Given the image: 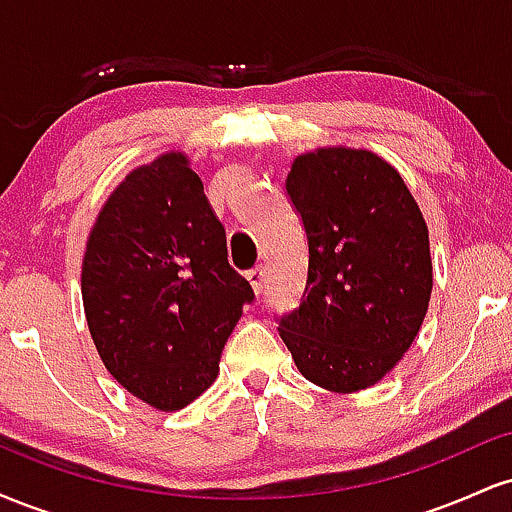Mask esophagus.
<instances>
[{
  "mask_svg": "<svg viewBox=\"0 0 512 512\" xmlns=\"http://www.w3.org/2000/svg\"><path fill=\"white\" fill-rule=\"evenodd\" d=\"M248 281H250L252 291H255L257 296H260V293L264 291V281H267V272H264V267L250 269V272H248Z\"/></svg>",
  "mask_w": 512,
  "mask_h": 512,
  "instance_id": "esophagus-1",
  "label": "esophagus"
}]
</instances>
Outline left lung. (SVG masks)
I'll return each instance as SVG.
<instances>
[{"instance_id":"8db88e82","label":"left lung","mask_w":512,"mask_h":512,"mask_svg":"<svg viewBox=\"0 0 512 512\" xmlns=\"http://www.w3.org/2000/svg\"><path fill=\"white\" fill-rule=\"evenodd\" d=\"M286 192L308 236V281L281 317V339L305 380L366 390L424 325L433 289L424 216L395 166L349 146L298 156Z\"/></svg>"}]
</instances>
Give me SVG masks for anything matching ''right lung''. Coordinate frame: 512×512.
<instances>
[{"label":"right lung","mask_w":512,"mask_h":512,"mask_svg":"<svg viewBox=\"0 0 512 512\" xmlns=\"http://www.w3.org/2000/svg\"><path fill=\"white\" fill-rule=\"evenodd\" d=\"M81 298L103 366L149 407L178 411L214 383L255 293L182 151L134 168L98 211Z\"/></svg>","instance_id":"add662e5"}]
</instances>
